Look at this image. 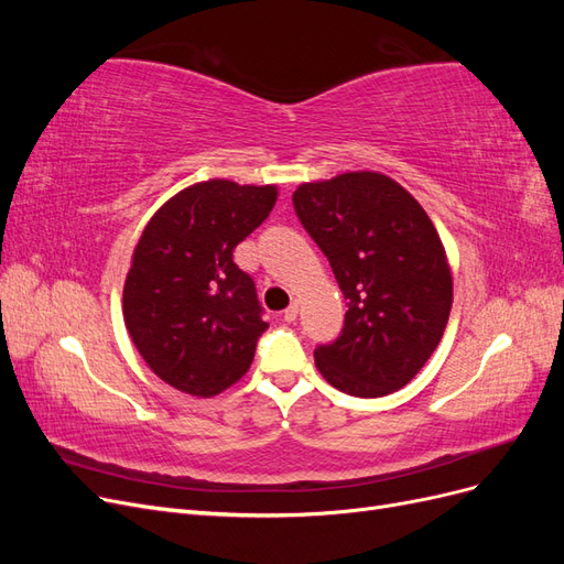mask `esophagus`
<instances>
[{"mask_svg":"<svg viewBox=\"0 0 564 564\" xmlns=\"http://www.w3.org/2000/svg\"><path fill=\"white\" fill-rule=\"evenodd\" d=\"M299 317V303L294 301L292 305H289V308L284 311V322H294Z\"/></svg>","mask_w":564,"mask_h":564,"instance_id":"obj_1","label":"esophagus"}]
</instances>
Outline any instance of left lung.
Masks as SVG:
<instances>
[{"label": "left lung", "mask_w": 564, "mask_h": 564, "mask_svg": "<svg viewBox=\"0 0 564 564\" xmlns=\"http://www.w3.org/2000/svg\"><path fill=\"white\" fill-rule=\"evenodd\" d=\"M292 199L348 299L344 329L315 350V365L348 395H390L429 362L452 311V268L433 220L379 172L301 183Z\"/></svg>", "instance_id": "8db88e82"}]
</instances>
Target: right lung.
I'll return each instance as SVG.
<instances>
[{
	"instance_id": "obj_1",
	"label": "right lung",
	"mask_w": 564,
	"mask_h": 564,
	"mask_svg": "<svg viewBox=\"0 0 564 564\" xmlns=\"http://www.w3.org/2000/svg\"><path fill=\"white\" fill-rule=\"evenodd\" d=\"M275 202V185L209 178L148 220L131 256L122 313L133 346L164 383L214 398L251 367L268 322L232 251Z\"/></svg>"
}]
</instances>
